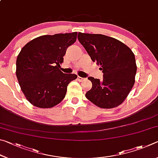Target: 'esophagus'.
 <instances>
[{
    "label": "esophagus",
    "instance_id": "obj_1",
    "mask_svg": "<svg viewBox=\"0 0 158 158\" xmlns=\"http://www.w3.org/2000/svg\"><path fill=\"white\" fill-rule=\"evenodd\" d=\"M77 79H78L79 81H84L85 79V78H83V77H79L78 76V77H77Z\"/></svg>",
    "mask_w": 158,
    "mask_h": 158
}]
</instances>
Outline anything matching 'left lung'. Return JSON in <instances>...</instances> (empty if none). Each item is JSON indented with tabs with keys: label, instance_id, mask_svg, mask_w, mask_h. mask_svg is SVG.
I'll return each mask as SVG.
<instances>
[{
	"label": "left lung",
	"instance_id": "1",
	"mask_svg": "<svg viewBox=\"0 0 158 158\" xmlns=\"http://www.w3.org/2000/svg\"><path fill=\"white\" fill-rule=\"evenodd\" d=\"M78 40L103 73L102 80L88 78L92 88L85 97L100 108L116 107L123 102L135 84V54L121 41L104 35L79 33Z\"/></svg>",
	"mask_w": 158,
	"mask_h": 158
}]
</instances>
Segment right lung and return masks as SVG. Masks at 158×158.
Returning <instances> with one entry per match:
<instances>
[{"instance_id": "1", "label": "right lung", "mask_w": 158, "mask_h": 158, "mask_svg": "<svg viewBox=\"0 0 158 158\" xmlns=\"http://www.w3.org/2000/svg\"><path fill=\"white\" fill-rule=\"evenodd\" d=\"M77 33L42 35L28 42L17 58L19 84L27 100L40 108H52L62 101L74 74H64L60 64Z\"/></svg>"}]
</instances>
